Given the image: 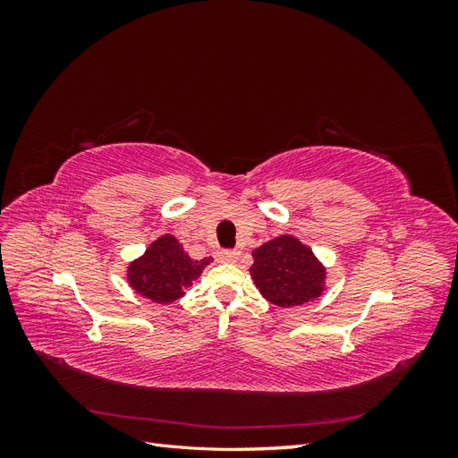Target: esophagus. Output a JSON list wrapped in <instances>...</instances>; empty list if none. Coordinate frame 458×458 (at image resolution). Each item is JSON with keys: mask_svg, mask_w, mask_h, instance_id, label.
<instances>
[{"mask_svg": "<svg viewBox=\"0 0 458 458\" xmlns=\"http://www.w3.org/2000/svg\"><path fill=\"white\" fill-rule=\"evenodd\" d=\"M239 258H241V252H239V250H217V252H216V259H217V261L233 263V261H237Z\"/></svg>", "mask_w": 458, "mask_h": 458, "instance_id": "obj_1", "label": "esophagus"}]
</instances>
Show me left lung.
<instances>
[{
    "label": "left lung",
    "mask_w": 458,
    "mask_h": 458,
    "mask_svg": "<svg viewBox=\"0 0 458 458\" xmlns=\"http://www.w3.org/2000/svg\"><path fill=\"white\" fill-rule=\"evenodd\" d=\"M252 256L254 283L275 306L294 308L321 296L325 267L298 239L281 234L256 248Z\"/></svg>",
    "instance_id": "left-lung-1"
}]
</instances>
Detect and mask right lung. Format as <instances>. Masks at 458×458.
<instances>
[{
  "label": "right lung",
  "instance_id": "obj_1",
  "mask_svg": "<svg viewBox=\"0 0 458 458\" xmlns=\"http://www.w3.org/2000/svg\"><path fill=\"white\" fill-rule=\"evenodd\" d=\"M210 261L212 258L191 259L175 237L164 234L131 263L128 279L135 293L157 303H170L185 294V288Z\"/></svg>",
  "mask_w": 458,
  "mask_h": 458
}]
</instances>
